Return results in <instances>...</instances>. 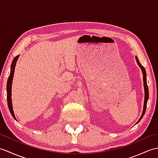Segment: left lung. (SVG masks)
Returning <instances> with one entry per match:
<instances>
[{"label": "left lung", "instance_id": "left-lung-1", "mask_svg": "<svg viewBox=\"0 0 158 158\" xmlns=\"http://www.w3.org/2000/svg\"><path fill=\"white\" fill-rule=\"evenodd\" d=\"M135 59H136V61L137 62V64L139 65V67L141 68V71L143 73V86H144V91H145V100H144V104H143V112H142V114L140 117V118L139 119V120L137 122L136 124H137L139 121L141 120V118H143V116H144L145 114V112L146 110V107H147V103H148V98H149V89H148V85H147V75H146V71H145V68L143 67L141 65V64L140 63V62H139V59L137 56H135Z\"/></svg>", "mask_w": 158, "mask_h": 158}]
</instances>
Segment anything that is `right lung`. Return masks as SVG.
Returning <instances> with one entry per match:
<instances>
[{"label":"right lung","instance_id":"add662e5","mask_svg":"<svg viewBox=\"0 0 158 158\" xmlns=\"http://www.w3.org/2000/svg\"><path fill=\"white\" fill-rule=\"evenodd\" d=\"M20 55H17V56L14 58V59L12 62L11 66H10V75L8 78V81H7V84H6V92H7V104H8V107L10 110V114L13 116L14 119L17 120L15 116V114L13 112V104H12V99H11V89H12V83H13V76H14V72H15V69L16 66V62L17 61V59L19 58V56Z\"/></svg>","mask_w":158,"mask_h":158}]
</instances>
